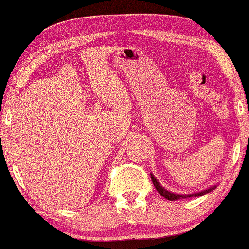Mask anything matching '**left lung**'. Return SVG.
I'll use <instances>...</instances> for the list:
<instances>
[{
  "label": "left lung",
  "instance_id": "1",
  "mask_svg": "<svg viewBox=\"0 0 249 249\" xmlns=\"http://www.w3.org/2000/svg\"><path fill=\"white\" fill-rule=\"evenodd\" d=\"M151 178H152V182H153L155 189L159 191V194L161 195V196L164 197L166 199L168 200H178V199H182V198H189V197H199V196H203V195L210 193V191L214 190L215 188H217V184L212 185V187L208 188V189H204V190H200V191H196V193H191V194H178V193H173V191H169L167 190L166 188L162 187V185L160 184V182L158 181L157 178L153 175V174L151 173Z\"/></svg>",
  "mask_w": 249,
  "mask_h": 249
}]
</instances>
